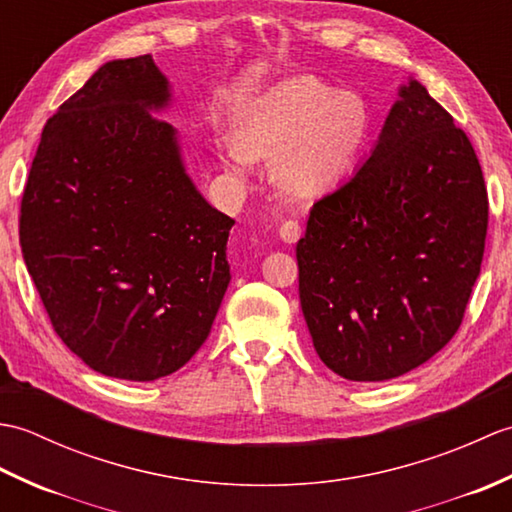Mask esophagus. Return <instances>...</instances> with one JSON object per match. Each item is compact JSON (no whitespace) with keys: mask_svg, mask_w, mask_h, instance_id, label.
Instances as JSON below:
<instances>
[{"mask_svg":"<svg viewBox=\"0 0 512 512\" xmlns=\"http://www.w3.org/2000/svg\"><path fill=\"white\" fill-rule=\"evenodd\" d=\"M279 237H281V242L295 244L297 239L301 237V224H299L297 220L281 222V226H279Z\"/></svg>","mask_w":512,"mask_h":512,"instance_id":"34e87169","label":"esophagus"}]
</instances>
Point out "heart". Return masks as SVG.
<instances>
[{
    "label": "heart",
    "instance_id": "1",
    "mask_svg": "<svg viewBox=\"0 0 512 512\" xmlns=\"http://www.w3.org/2000/svg\"><path fill=\"white\" fill-rule=\"evenodd\" d=\"M369 136V110L356 92H334L314 76H292L250 96L222 145L228 171L244 176L273 160L275 187L292 200H314L350 176Z\"/></svg>",
    "mask_w": 512,
    "mask_h": 512
}]
</instances>
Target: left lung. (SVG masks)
Here are the masks:
<instances>
[{"label": "left lung", "instance_id": "1", "mask_svg": "<svg viewBox=\"0 0 512 512\" xmlns=\"http://www.w3.org/2000/svg\"><path fill=\"white\" fill-rule=\"evenodd\" d=\"M486 226L473 145L409 79L374 149L314 202L297 244L301 310L321 361L358 383L427 363L460 328Z\"/></svg>", "mask_w": 512, "mask_h": 512}]
</instances>
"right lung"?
Here are the masks:
<instances>
[{"label":"right lung","mask_w":512,"mask_h":512,"mask_svg":"<svg viewBox=\"0 0 512 512\" xmlns=\"http://www.w3.org/2000/svg\"><path fill=\"white\" fill-rule=\"evenodd\" d=\"M171 85L151 59L103 63L43 127L19 244L54 332L94 372L149 383L191 361L231 284L235 220L204 200Z\"/></svg>","instance_id":"obj_1"}]
</instances>
